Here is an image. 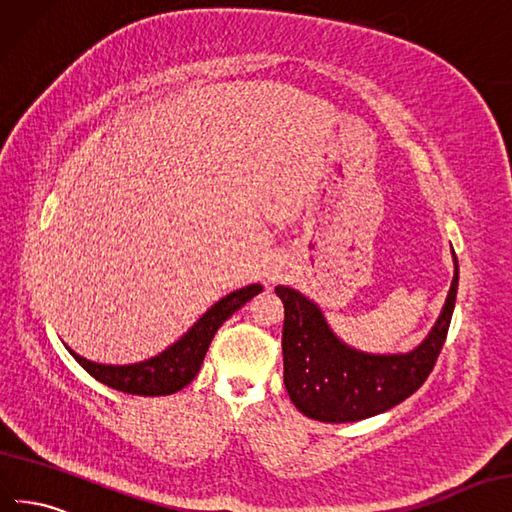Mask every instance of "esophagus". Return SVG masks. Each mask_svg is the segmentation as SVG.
Here are the masks:
<instances>
[{
    "mask_svg": "<svg viewBox=\"0 0 512 512\" xmlns=\"http://www.w3.org/2000/svg\"><path fill=\"white\" fill-rule=\"evenodd\" d=\"M285 272H287V264H285V261H283V259H274L272 266L268 268V281H272V283L281 281L283 276H285Z\"/></svg>",
    "mask_w": 512,
    "mask_h": 512,
    "instance_id": "34e87169",
    "label": "esophagus"
}]
</instances>
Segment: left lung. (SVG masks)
I'll return each instance as SVG.
<instances>
[{
	"instance_id": "8db88e82",
	"label": "left lung",
	"mask_w": 512,
	"mask_h": 512,
	"mask_svg": "<svg viewBox=\"0 0 512 512\" xmlns=\"http://www.w3.org/2000/svg\"><path fill=\"white\" fill-rule=\"evenodd\" d=\"M435 326L407 354H364L345 345L319 306L300 291L279 285L285 306L283 377L291 403L319 422H356L382 414L414 394L435 367L455 311L459 261Z\"/></svg>"
}]
</instances>
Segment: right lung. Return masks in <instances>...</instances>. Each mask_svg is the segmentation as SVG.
Returning <instances> with one entry per match:
<instances>
[{"instance_id": "1", "label": "right lung", "mask_w": 512, "mask_h": 512, "mask_svg": "<svg viewBox=\"0 0 512 512\" xmlns=\"http://www.w3.org/2000/svg\"><path fill=\"white\" fill-rule=\"evenodd\" d=\"M264 289L259 283L246 285L242 289L231 291L229 296L218 300L212 309L203 313L197 324L188 330L180 341L167 347L163 354L137 364H98L85 360L79 354L66 347L81 367L90 373L100 384L109 388L122 390L128 394H139V397H165L188 386L201 369V362L206 358L208 347L214 339L216 330L244 306L253 296Z\"/></svg>"}]
</instances>
